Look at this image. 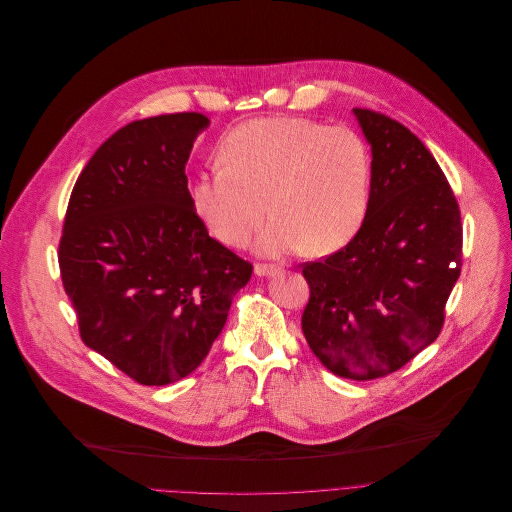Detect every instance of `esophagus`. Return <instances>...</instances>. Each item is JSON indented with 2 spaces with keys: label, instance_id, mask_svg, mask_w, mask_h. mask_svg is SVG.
I'll use <instances>...</instances> for the list:
<instances>
[{
  "label": "esophagus",
  "instance_id": "esophagus-1",
  "mask_svg": "<svg viewBox=\"0 0 512 512\" xmlns=\"http://www.w3.org/2000/svg\"><path fill=\"white\" fill-rule=\"evenodd\" d=\"M254 272H256V276H276V274H280V266H274V264H256V266H254Z\"/></svg>",
  "mask_w": 512,
  "mask_h": 512
}]
</instances>
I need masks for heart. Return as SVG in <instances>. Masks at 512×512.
Instances as JSON below:
<instances>
[{"mask_svg":"<svg viewBox=\"0 0 512 512\" xmlns=\"http://www.w3.org/2000/svg\"><path fill=\"white\" fill-rule=\"evenodd\" d=\"M222 163L191 189L199 218L220 242L244 248L264 218L258 250L331 254L363 226L371 197V151L349 127L300 117L258 119L222 143Z\"/></svg>","mask_w":512,"mask_h":512,"instance_id":"b5f03b06","label":"heart"}]
</instances>
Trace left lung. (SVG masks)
I'll list each match as a JSON object with an SVG mask.
<instances>
[{
  "mask_svg": "<svg viewBox=\"0 0 512 512\" xmlns=\"http://www.w3.org/2000/svg\"><path fill=\"white\" fill-rule=\"evenodd\" d=\"M353 115L371 147V197L355 238L302 266V333L335 375L371 381L432 345L462 268L458 201L434 155L401 123Z\"/></svg>",
  "mask_w": 512,
  "mask_h": 512,
  "instance_id": "8db88e82",
  "label": "left lung"
}]
</instances>
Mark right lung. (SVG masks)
I'll list each match as a JSON object with an SVG mask.
<instances>
[{
	"mask_svg": "<svg viewBox=\"0 0 512 512\" xmlns=\"http://www.w3.org/2000/svg\"><path fill=\"white\" fill-rule=\"evenodd\" d=\"M199 113L133 121L82 169L58 262L86 347L141 385L187 377L222 333L252 264L210 238L185 163Z\"/></svg>",
	"mask_w": 512,
	"mask_h": 512,
	"instance_id": "right-lung-1",
	"label": "right lung"
}]
</instances>
